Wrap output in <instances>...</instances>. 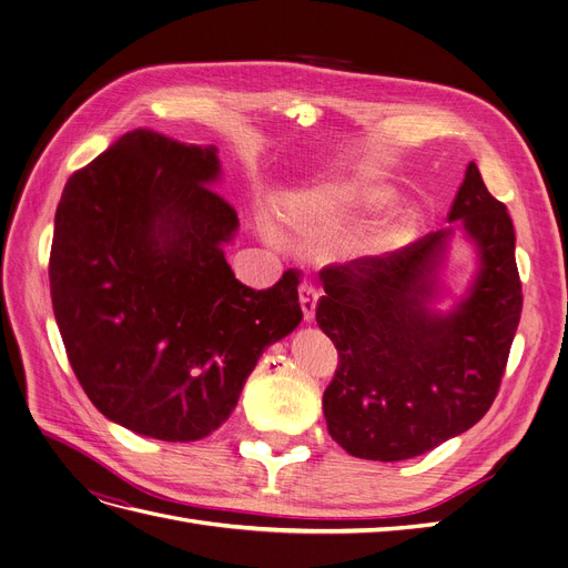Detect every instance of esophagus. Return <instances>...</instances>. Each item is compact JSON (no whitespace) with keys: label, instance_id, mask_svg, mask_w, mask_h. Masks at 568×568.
Here are the masks:
<instances>
[{"label":"esophagus","instance_id":"1","mask_svg":"<svg viewBox=\"0 0 568 568\" xmlns=\"http://www.w3.org/2000/svg\"><path fill=\"white\" fill-rule=\"evenodd\" d=\"M300 304H302V311H304V320L306 323H311V320L315 317V306H317V290L304 281L300 285Z\"/></svg>","mask_w":568,"mask_h":568}]
</instances>
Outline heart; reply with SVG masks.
Masks as SVG:
<instances>
[{
    "label": "heart",
    "mask_w": 568,
    "mask_h": 568,
    "mask_svg": "<svg viewBox=\"0 0 568 568\" xmlns=\"http://www.w3.org/2000/svg\"><path fill=\"white\" fill-rule=\"evenodd\" d=\"M327 196L336 209L345 213H366V211H378L383 206H389L394 200H397V192L381 181H341L329 190ZM262 232L268 241L274 243L278 241V232L271 225H264ZM408 232H410L408 215H389L381 220V223L374 225L366 234H362L351 245V253L376 255V253L392 251L404 243Z\"/></svg>",
    "instance_id": "b5f03b06"
}]
</instances>
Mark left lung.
Wrapping results in <instances>:
<instances>
[{
	"mask_svg": "<svg viewBox=\"0 0 568 568\" xmlns=\"http://www.w3.org/2000/svg\"><path fill=\"white\" fill-rule=\"evenodd\" d=\"M446 230L408 248L323 268L315 320L336 345L323 394L329 436L359 459L402 462L471 429L489 410L523 313L515 230L501 202L466 166ZM455 231L479 266L448 311L439 281Z\"/></svg>",
	"mask_w": 568,
	"mask_h": 568,
	"instance_id": "8db88e82",
	"label": "left lung"
}]
</instances>
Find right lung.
<instances>
[{"label":"right lung","mask_w":568,"mask_h":568,"mask_svg":"<svg viewBox=\"0 0 568 568\" xmlns=\"http://www.w3.org/2000/svg\"><path fill=\"white\" fill-rule=\"evenodd\" d=\"M215 145L122 134L73 174L55 213L51 297L73 374L111 423L158 440L223 425L260 355L302 323L300 278H234L236 211Z\"/></svg>","instance_id":"obj_1"}]
</instances>
